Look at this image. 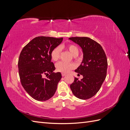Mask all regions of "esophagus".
I'll use <instances>...</instances> for the list:
<instances>
[{
    "label": "esophagus",
    "instance_id": "34e87169",
    "mask_svg": "<svg viewBox=\"0 0 130 130\" xmlns=\"http://www.w3.org/2000/svg\"><path fill=\"white\" fill-rule=\"evenodd\" d=\"M66 74H64V73H62V76H66Z\"/></svg>",
    "mask_w": 130,
    "mask_h": 130
}]
</instances>
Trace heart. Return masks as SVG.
<instances>
[{"label":"heart","instance_id":"obj_1","mask_svg":"<svg viewBox=\"0 0 130 130\" xmlns=\"http://www.w3.org/2000/svg\"><path fill=\"white\" fill-rule=\"evenodd\" d=\"M65 48L70 52L74 57H76L79 54V49L78 47L74 44H68L66 46L61 45L60 47L57 46L53 49L50 53L51 58L53 61H57L60 58L61 49ZM75 66L73 63H67L63 62H60L56 65V68L58 72L62 73H67L72 69H74Z\"/></svg>","mask_w":130,"mask_h":130}]
</instances>
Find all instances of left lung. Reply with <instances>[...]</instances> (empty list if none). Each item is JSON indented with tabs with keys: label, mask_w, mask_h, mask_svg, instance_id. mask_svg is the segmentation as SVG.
Wrapping results in <instances>:
<instances>
[{
	"label": "left lung",
	"mask_w": 130,
	"mask_h": 130,
	"mask_svg": "<svg viewBox=\"0 0 130 130\" xmlns=\"http://www.w3.org/2000/svg\"><path fill=\"white\" fill-rule=\"evenodd\" d=\"M69 40L79 45L83 52V60L75 72L83 76L75 77L70 87L74 95L86 100L99 91L106 77L107 60L104 50L99 43L87 37H70Z\"/></svg>",
	"instance_id": "8db88e82"
}]
</instances>
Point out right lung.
<instances>
[{
	"mask_svg": "<svg viewBox=\"0 0 130 130\" xmlns=\"http://www.w3.org/2000/svg\"><path fill=\"white\" fill-rule=\"evenodd\" d=\"M62 41L63 38L35 37L23 48L19 55L18 66L22 85L37 101L50 99L61 79L60 72H54L55 67L51 61L50 53ZM44 74L48 75L45 79L42 77Z\"/></svg>",
	"mask_w": 130,
	"mask_h": 130,
	"instance_id": "add662e5",
	"label": "right lung"
}]
</instances>
